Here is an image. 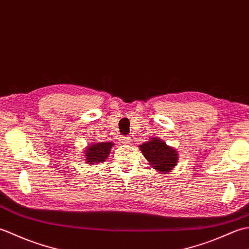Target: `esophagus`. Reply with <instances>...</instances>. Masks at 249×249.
I'll return each mask as SVG.
<instances>
[{"mask_svg": "<svg viewBox=\"0 0 249 249\" xmlns=\"http://www.w3.org/2000/svg\"><path fill=\"white\" fill-rule=\"evenodd\" d=\"M122 140H123V143L124 144H130L131 142H133V140H131L130 137H124V138L122 139Z\"/></svg>", "mask_w": 249, "mask_h": 249, "instance_id": "obj_1", "label": "esophagus"}]
</instances>
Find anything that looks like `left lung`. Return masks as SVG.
Here are the masks:
<instances>
[{
	"label": "left lung",
	"mask_w": 249,
	"mask_h": 249,
	"mask_svg": "<svg viewBox=\"0 0 249 249\" xmlns=\"http://www.w3.org/2000/svg\"><path fill=\"white\" fill-rule=\"evenodd\" d=\"M142 154L151 166L160 172L168 173L177 166L178 152L160 138H152L139 146Z\"/></svg>",
	"instance_id": "obj_1"
}]
</instances>
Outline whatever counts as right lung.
Segmentation results:
<instances>
[{
	"label": "right lung",
	"instance_id": "obj_1",
	"mask_svg": "<svg viewBox=\"0 0 249 249\" xmlns=\"http://www.w3.org/2000/svg\"><path fill=\"white\" fill-rule=\"evenodd\" d=\"M112 142H97V143H91L87 146L86 151V161L89 165H95L107 160L110 151L112 149Z\"/></svg>",
	"mask_w": 249,
	"mask_h": 249
}]
</instances>
